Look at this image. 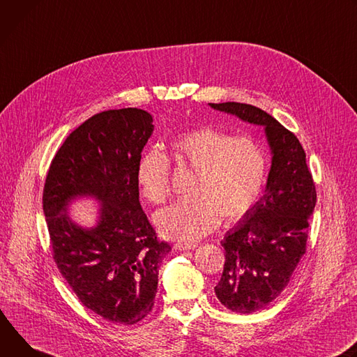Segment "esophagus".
I'll list each match as a JSON object with an SVG mask.
<instances>
[{
	"label": "esophagus",
	"instance_id": "obj_1",
	"mask_svg": "<svg viewBox=\"0 0 357 357\" xmlns=\"http://www.w3.org/2000/svg\"><path fill=\"white\" fill-rule=\"evenodd\" d=\"M197 245L195 244H183V243H177L174 244V248L178 250V251H188V250H194Z\"/></svg>",
	"mask_w": 357,
	"mask_h": 357
}]
</instances>
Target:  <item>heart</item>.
Returning <instances> with one entry per match:
<instances>
[{
  "label": "heart",
  "mask_w": 357,
  "mask_h": 357,
  "mask_svg": "<svg viewBox=\"0 0 357 357\" xmlns=\"http://www.w3.org/2000/svg\"><path fill=\"white\" fill-rule=\"evenodd\" d=\"M177 163L194 173L191 194L154 217L165 238L195 241L220 222L244 218L264 191L269 157L255 139L236 137L225 130L204 126L183 133L172 143ZM137 183L153 204L165 203L172 192L170 162L158 150L147 151L137 166Z\"/></svg>",
  "instance_id": "heart-1"
}]
</instances>
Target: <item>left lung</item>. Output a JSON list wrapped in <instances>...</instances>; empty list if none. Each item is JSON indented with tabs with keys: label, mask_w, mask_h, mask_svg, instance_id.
Masks as SVG:
<instances>
[{
	"label": "left lung",
	"mask_w": 357,
	"mask_h": 357,
	"mask_svg": "<svg viewBox=\"0 0 357 357\" xmlns=\"http://www.w3.org/2000/svg\"><path fill=\"white\" fill-rule=\"evenodd\" d=\"M210 105L264 126L273 154L265 194L221 241L225 262L214 288L225 307L252 313L282 294L306 252L316 188L302 144L276 119L248 103Z\"/></svg>",
	"instance_id": "1"
}]
</instances>
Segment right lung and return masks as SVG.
Listing matches in <instances>:
<instances>
[{"instance_id":"obj_1","label":"right lung","mask_w":357,"mask_h":357,"mask_svg":"<svg viewBox=\"0 0 357 357\" xmlns=\"http://www.w3.org/2000/svg\"><path fill=\"white\" fill-rule=\"evenodd\" d=\"M151 122L137 107L93 114L59 147L44 185L54 261L81 303L112 324L135 325L151 312L158 264L172 251L139 202L136 173ZM77 195L102 203L95 229L70 221L66 206Z\"/></svg>"}]
</instances>
